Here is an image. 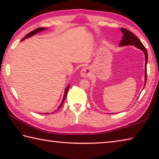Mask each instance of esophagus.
<instances>
[{"instance_id": "34e87169", "label": "esophagus", "mask_w": 159, "mask_h": 159, "mask_svg": "<svg viewBox=\"0 0 159 159\" xmlns=\"http://www.w3.org/2000/svg\"><path fill=\"white\" fill-rule=\"evenodd\" d=\"M90 75V69L87 68V67H85V68H83L81 71H80V76L83 78H88L89 77Z\"/></svg>"}]
</instances>
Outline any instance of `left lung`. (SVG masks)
<instances>
[{
	"label": "left lung",
	"instance_id": "obj_1",
	"mask_svg": "<svg viewBox=\"0 0 159 159\" xmlns=\"http://www.w3.org/2000/svg\"><path fill=\"white\" fill-rule=\"evenodd\" d=\"M120 30H121L122 33L123 34L121 41L120 42L119 46H125V45H134V46H136L139 49L142 50L144 53L145 55V83L144 85H146L147 82V61H148V54L147 49L144 46V45L142 43L138 37L132 33L131 31L127 30V29L125 28H120Z\"/></svg>",
	"mask_w": 159,
	"mask_h": 159
}]
</instances>
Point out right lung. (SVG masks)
Segmentation results:
<instances>
[{
  "mask_svg": "<svg viewBox=\"0 0 159 159\" xmlns=\"http://www.w3.org/2000/svg\"><path fill=\"white\" fill-rule=\"evenodd\" d=\"M45 29H45V27H40V28H38V29H35V30L31 31L30 33H29L27 35H26V36H25V38H23V39L21 40V41H23V40H24V39H27V38H29V37H31V36H34V35L36 34L37 33H39V32L45 30ZM69 87H70V85H69L67 86V87L66 88L65 92H64V98H63V100H62V102H61V104L60 105V107H58V109H60L61 106H62V104H63V102H64V99H66V94H67V92H68V90H69ZM47 114H48V113H47Z\"/></svg>",
  "mask_w": 159,
  "mask_h": 159,
  "instance_id": "obj_1",
  "label": "right lung"
}]
</instances>
